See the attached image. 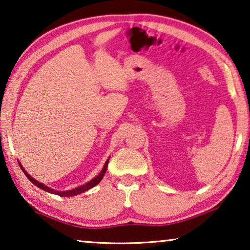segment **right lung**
I'll use <instances>...</instances> for the list:
<instances>
[{"mask_svg": "<svg viewBox=\"0 0 250 250\" xmlns=\"http://www.w3.org/2000/svg\"><path fill=\"white\" fill-rule=\"evenodd\" d=\"M109 158H110V157H109ZM109 158H108L107 160H105V163H104V167H102L101 172L99 173L98 175L94 177V179H92L91 181H88V182L83 184V186H80V187L75 188V189L66 190V191H58V190L51 189V188L46 187L45 184L39 182V181L35 180V179H34V177L30 176L29 174L26 172L25 168H23L21 164L19 163V165H20V167H21V169L23 170V173H25V175H26L27 177H28V180L30 181V182H32L33 184H35V186H36L37 188H40V189L46 191V192H49V193L57 194V196H60V197H73V196H77V194H80V193H82V192H85V191L90 190V189H92V188H93V187L97 186L98 183H100V181H101L102 179H104V175L105 170H107V166H108V163H109Z\"/></svg>", "mask_w": 250, "mask_h": 250, "instance_id": "obj_1", "label": "right lung"}]
</instances>
